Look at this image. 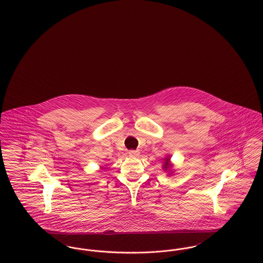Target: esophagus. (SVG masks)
<instances>
[{
    "instance_id": "obj_1",
    "label": "esophagus",
    "mask_w": 263,
    "mask_h": 263,
    "mask_svg": "<svg viewBox=\"0 0 263 263\" xmlns=\"http://www.w3.org/2000/svg\"><path fill=\"white\" fill-rule=\"evenodd\" d=\"M128 154L130 157H138L140 155V152L139 151H129Z\"/></svg>"
}]
</instances>
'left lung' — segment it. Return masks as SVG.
Instances as JSON below:
<instances>
[{
	"mask_svg": "<svg viewBox=\"0 0 263 263\" xmlns=\"http://www.w3.org/2000/svg\"><path fill=\"white\" fill-rule=\"evenodd\" d=\"M163 170H165V171H167L168 168H171L172 164H171V163H170V158H168V157L164 158V163H163Z\"/></svg>",
	"mask_w": 263,
	"mask_h": 263,
	"instance_id": "obj_1",
	"label": "left lung"
}]
</instances>
